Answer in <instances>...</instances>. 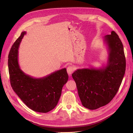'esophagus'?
I'll list each match as a JSON object with an SVG mask.
<instances>
[{
	"mask_svg": "<svg viewBox=\"0 0 133 133\" xmlns=\"http://www.w3.org/2000/svg\"><path fill=\"white\" fill-rule=\"evenodd\" d=\"M74 71V68L73 66H68L67 67V71L68 74L69 76H71L72 75V74L73 73Z\"/></svg>",
	"mask_w": 133,
	"mask_h": 133,
	"instance_id": "obj_1",
	"label": "esophagus"
}]
</instances>
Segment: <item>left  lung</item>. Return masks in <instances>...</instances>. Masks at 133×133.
<instances>
[{"label": "left lung", "mask_w": 133, "mask_h": 133, "mask_svg": "<svg viewBox=\"0 0 133 133\" xmlns=\"http://www.w3.org/2000/svg\"><path fill=\"white\" fill-rule=\"evenodd\" d=\"M103 39L108 51L107 65L78 69L72 75L82 106L90 110L105 106L113 99L125 71L123 46L118 35L111 31Z\"/></svg>", "instance_id": "left-lung-1"}]
</instances>
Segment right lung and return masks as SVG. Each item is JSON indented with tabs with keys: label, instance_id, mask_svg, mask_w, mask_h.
<instances>
[{
	"label": "right lung",
	"instance_id": "1",
	"mask_svg": "<svg viewBox=\"0 0 133 133\" xmlns=\"http://www.w3.org/2000/svg\"><path fill=\"white\" fill-rule=\"evenodd\" d=\"M26 33L25 31L21 33L12 45L9 55L11 87L31 109L37 112L47 113L57 105L62 87L67 82L68 75L65 68L40 78H34L25 74L19 65L18 50Z\"/></svg>",
	"mask_w": 133,
	"mask_h": 133
}]
</instances>
